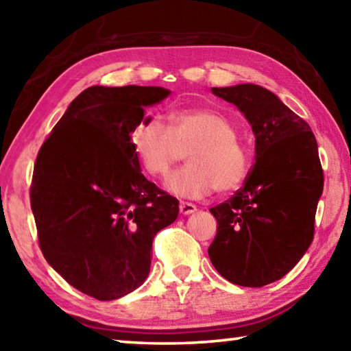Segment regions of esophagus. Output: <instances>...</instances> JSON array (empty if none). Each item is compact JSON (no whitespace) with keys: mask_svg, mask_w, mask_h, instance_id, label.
Returning a JSON list of instances; mask_svg holds the SVG:
<instances>
[{"mask_svg":"<svg viewBox=\"0 0 351 351\" xmlns=\"http://www.w3.org/2000/svg\"><path fill=\"white\" fill-rule=\"evenodd\" d=\"M180 210H181L182 215H190V213L197 212V206L192 204V203H187V201H181Z\"/></svg>","mask_w":351,"mask_h":351,"instance_id":"obj_1","label":"esophagus"}]
</instances>
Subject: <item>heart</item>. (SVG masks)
<instances>
[{
    "label": "heart",
    "mask_w": 351,
    "mask_h": 351,
    "mask_svg": "<svg viewBox=\"0 0 351 351\" xmlns=\"http://www.w3.org/2000/svg\"><path fill=\"white\" fill-rule=\"evenodd\" d=\"M230 119L217 110L175 111L169 127L158 116L142 121L132 133L136 156L148 173L164 176L187 152V165L175 170L165 187L176 197L199 199L212 192L240 189L251 158Z\"/></svg>",
    "instance_id": "b5f03b06"
}]
</instances>
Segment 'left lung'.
I'll return each mask as SVG.
<instances>
[{"instance_id":"obj_1","label":"left lung","mask_w":351,"mask_h":351,"mask_svg":"<svg viewBox=\"0 0 351 351\" xmlns=\"http://www.w3.org/2000/svg\"><path fill=\"white\" fill-rule=\"evenodd\" d=\"M234 104L255 136V164L232 198L212 207L217 235L209 257L226 280L260 288L288 274L314 237L324 190L317 142L304 119L252 83L212 88Z\"/></svg>"}]
</instances>
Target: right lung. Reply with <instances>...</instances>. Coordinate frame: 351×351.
<instances>
[{
  "instance_id": "1",
  "label": "right lung",
  "mask_w": 351,
  "mask_h": 351,
  "mask_svg": "<svg viewBox=\"0 0 351 351\" xmlns=\"http://www.w3.org/2000/svg\"><path fill=\"white\" fill-rule=\"evenodd\" d=\"M161 86H90L41 145L31 207L45 258L71 287L97 300L132 293L150 272L152 243L180 201L141 173L132 145Z\"/></svg>"
}]
</instances>
